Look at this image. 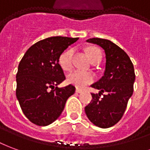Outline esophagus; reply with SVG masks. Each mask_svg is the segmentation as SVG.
Instances as JSON below:
<instances>
[{
  "label": "esophagus",
  "mask_w": 150,
  "mask_h": 150,
  "mask_svg": "<svg viewBox=\"0 0 150 150\" xmlns=\"http://www.w3.org/2000/svg\"><path fill=\"white\" fill-rule=\"evenodd\" d=\"M76 93H82V90L80 89V88H76Z\"/></svg>",
  "instance_id": "1"
}]
</instances>
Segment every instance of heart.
Wrapping results in <instances>:
<instances>
[{
  "label": "heart",
  "mask_w": 150,
  "mask_h": 150,
  "mask_svg": "<svg viewBox=\"0 0 150 150\" xmlns=\"http://www.w3.org/2000/svg\"><path fill=\"white\" fill-rule=\"evenodd\" d=\"M74 54V49L71 48L64 51L61 55L59 62L63 69L70 70L72 69ZM87 54L93 64L99 63L101 60V52L98 48H96V47L88 48ZM93 80H94V76L92 73L83 72L78 69L71 72L70 74L68 75L67 77L68 82L71 85H74L77 88H84L88 84H91L93 81Z\"/></svg>",
  "instance_id": "obj_1"
}]
</instances>
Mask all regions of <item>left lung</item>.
<instances>
[{"mask_svg": "<svg viewBox=\"0 0 150 150\" xmlns=\"http://www.w3.org/2000/svg\"><path fill=\"white\" fill-rule=\"evenodd\" d=\"M86 41L105 50L106 63L104 76L91 86L100 93H92L93 99L85 111L93 124L106 129L117 124L126 110L133 93L134 68L127 53L112 41L101 38H90Z\"/></svg>", "mask_w": 150, "mask_h": 150, "instance_id": "left-lung-1", "label": "left lung"}]
</instances>
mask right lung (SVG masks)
Here are the masks:
<instances>
[{"label": "right lung", "mask_w": 150, "mask_h": 150, "mask_svg": "<svg viewBox=\"0 0 150 150\" xmlns=\"http://www.w3.org/2000/svg\"><path fill=\"white\" fill-rule=\"evenodd\" d=\"M78 38L52 37L26 51L17 74L16 95L22 112L32 123L45 126L58 118L66 100L75 93L72 85L58 88L65 79L59 58Z\"/></svg>", "instance_id": "1"}]
</instances>
